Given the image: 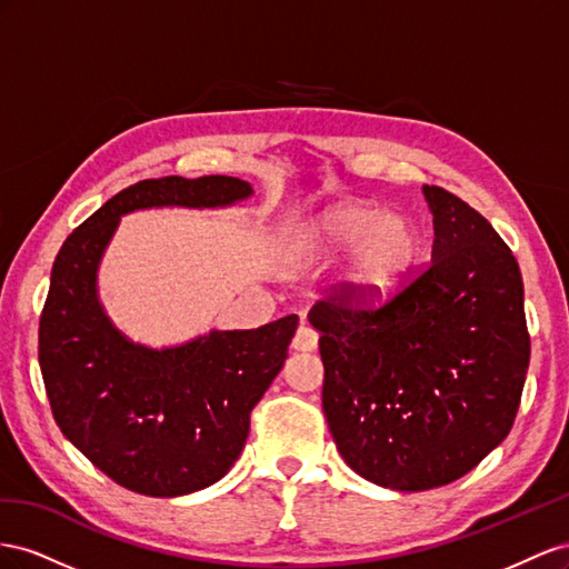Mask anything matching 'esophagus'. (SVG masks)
I'll return each instance as SVG.
<instances>
[{
	"label": "esophagus",
	"mask_w": 569,
	"mask_h": 569,
	"mask_svg": "<svg viewBox=\"0 0 569 569\" xmlns=\"http://www.w3.org/2000/svg\"><path fill=\"white\" fill-rule=\"evenodd\" d=\"M290 346H293V350H298V352H312L317 348V333L310 327L300 323L296 336H293V343Z\"/></svg>",
	"instance_id": "34e87169"
}]
</instances>
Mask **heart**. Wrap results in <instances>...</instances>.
<instances>
[{
  "mask_svg": "<svg viewBox=\"0 0 569 569\" xmlns=\"http://www.w3.org/2000/svg\"><path fill=\"white\" fill-rule=\"evenodd\" d=\"M355 250L343 288L352 300H379L398 283L415 254V231L408 221L383 217L379 209L348 204L307 223L298 236L300 257H329Z\"/></svg>",
  "mask_w": 569,
  "mask_h": 569,
  "instance_id": "obj_1",
  "label": "heart"
}]
</instances>
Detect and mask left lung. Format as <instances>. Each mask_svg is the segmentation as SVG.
I'll use <instances>...</instances> for the list:
<instances>
[{"label":"left lung","instance_id":"left-lung-1","mask_svg":"<svg viewBox=\"0 0 569 569\" xmlns=\"http://www.w3.org/2000/svg\"><path fill=\"white\" fill-rule=\"evenodd\" d=\"M427 267L381 305L343 283L307 315L319 331L321 405L357 475L396 491L460 479L515 425L531 340L512 250L477 209L425 186Z\"/></svg>","mask_w":569,"mask_h":569}]
</instances>
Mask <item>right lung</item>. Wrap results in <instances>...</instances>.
Returning <instances> with one entry per match:
<instances>
[{
    "label": "right lung",
    "instance_id": "add662e5",
    "mask_svg": "<svg viewBox=\"0 0 569 569\" xmlns=\"http://www.w3.org/2000/svg\"><path fill=\"white\" fill-rule=\"evenodd\" d=\"M250 194V183L233 176L148 178L107 200L54 259L38 331L44 391L61 433L128 491L173 498L229 472L254 405L286 362L298 317L150 350L111 327L97 302V264L121 214L223 207Z\"/></svg>",
    "mask_w": 569,
    "mask_h": 569
}]
</instances>
